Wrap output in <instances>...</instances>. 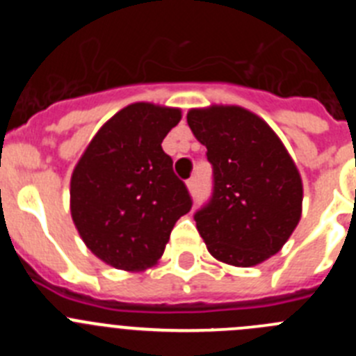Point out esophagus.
<instances>
[{
    "instance_id": "obj_1",
    "label": "esophagus",
    "mask_w": 356,
    "mask_h": 356,
    "mask_svg": "<svg viewBox=\"0 0 356 356\" xmlns=\"http://www.w3.org/2000/svg\"><path fill=\"white\" fill-rule=\"evenodd\" d=\"M187 187L191 193H196L197 191V180L196 178H191V180H187Z\"/></svg>"
}]
</instances>
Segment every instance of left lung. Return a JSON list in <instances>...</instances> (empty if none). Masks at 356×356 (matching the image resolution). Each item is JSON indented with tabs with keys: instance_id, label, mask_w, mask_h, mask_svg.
<instances>
[{
	"instance_id": "8db88e82",
	"label": "left lung",
	"mask_w": 356,
	"mask_h": 356,
	"mask_svg": "<svg viewBox=\"0 0 356 356\" xmlns=\"http://www.w3.org/2000/svg\"><path fill=\"white\" fill-rule=\"evenodd\" d=\"M187 122L212 163V196L194 213L210 254L251 267L278 253L303 201L300 172L282 140L241 106L194 108Z\"/></svg>"
}]
</instances>
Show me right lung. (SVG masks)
I'll list each match as a JSON object with an SVG mask.
<instances>
[{
    "label": "right lung",
    "instance_id": "right-lung-1",
    "mask_svg": "<svg viewBox=\"0 0 356 356\" xmlns=\"http://www.w3.org/2000/svg\"><path fill=\"white\" fill-rule=\"evenodd\" d=\"M180 119L178 108L128 105L94 135L72 171V221L87 248L115 269L155 266L175 222L193 209L162 149Z\"/></svg>",
    "mask_w": 356,
    "mask_h": 356
}]
</instances>
